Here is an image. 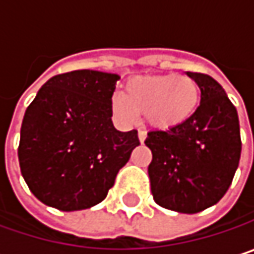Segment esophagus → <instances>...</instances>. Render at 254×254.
Returning a JSON list of instances; mask_svg holds the SVG:
<instances>
[{"label":"esophagus","mask_w":254,"mask_h":254,"mask_svg":"<svg viewBox=\"0 0 254 254\" xmlns=\"http://www.w3.org/2000/svg\"><path fill=\"white\" fill-rule=\"evenodd\" d=\"M138 138H139L141 142H144L145 138H147V132H145V130H138Z\"/></svg>","instance_id":"esophagus-1"}]
</instances>
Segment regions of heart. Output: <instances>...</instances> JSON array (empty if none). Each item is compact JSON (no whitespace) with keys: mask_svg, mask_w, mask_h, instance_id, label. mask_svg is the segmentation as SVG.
Listing matches in <instances>:
<instances>
[{"mask_svg":"<svg viewBox=\"0 0 254 254\" xmlns=\"http://www.w3.org/2000/svg\"><path fill=\"white\" fill-rule=\"evenodd\" d=\"M200 89L194 79L184 75L136 76L125 86V94L112 97L110 107L118 124L130 127L138 113H145L148 124L166 129L185 122L197 109Z\"/></svg>","mask_w":254,"mask_h":254,"instance_id":"heart-1","label":"heart"}]
</instances>
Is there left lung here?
Here are the masks:
<instances>
[{"label": "left lung", "mask_w": 254, "mask_h": 254, "mask_svg": "<svg viewBox=\"0 0 254 254\" xmlns=\"http://www.w3.org/2000/svg\"><path fill=\"white\" fill-rule=\"evenodd\" d=\"M201 91L197 110L166 130H150L148 177L154 201L179 213H197L228 191L241 156L237 109L209 75L187 72Z\"/></svg>", "instance_id": "obj_1"}]
</instances>
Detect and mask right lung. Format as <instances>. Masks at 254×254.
<instances>
[{
  "label": "right lung",
  "instance_id": "right-lung-1",
  "mask_svg": "<svg viewBox=\"0 0 254 254\" xmlns=\"http://www.w3.org/2000/svg\"><path fill=\"white\" fill-rule=\"evenodd\" d=\"M116 73L73 70L48 79L26 109L19 163L32 194L63 212L101 203L139 145L113 127Z\"/></svg>",
  "mask_w": 254,
  "mask_h": 254
}]
</instances>
